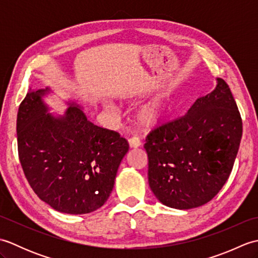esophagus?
I'll use <instances>...</instances> for the list:
<instances>
[{
    "instance_id": "34e87169",
    "label": "esophagus",
    "mask_w": 258,
    "mask_h": 258,
    "mask_svg": "<svg viewBox=\"0 0 258 258\" xmlns=\"http://www.w3.org/2000/svg\"><path fill=\"white\" fill-rule=\"evenodd\" d=\"M128 144L131 147H133V149H136V147H140L142 145L141 141L139 140V138H136V136H134V138H131L128 140Z\"/></svg>"
}]
</instances>
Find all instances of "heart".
<instances>
[{"mask_svg":"<svg viewBox=\"0 0 258 258\" xmlns=\"http://www.w3.org/2000/svg\"><path fill=\"white\" fill-rule=\"evenodd\" d=\"M164 112H165V107H164L163 98L156 97L146 104L145 106L141 108V111L138 114V120L139 123L144 126V127H150L157 124L162 119Z\"/></svg>","mask_w":258,"mask_h":258,"instance_id":"heart-1","label":"heart"}]
</instances>
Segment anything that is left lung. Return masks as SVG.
I'll list each match as a JSON object with an SVG mask.
<instances>
[{"mask_svg": "<svg viewBox=\"0 0 258 258\" xmlns=\"http://www.w3.org/2000/svg\"><path fill=\"white\" fill-rule=\"evenodd\" d=\"M243 123L229 86L217 79L187 114L149 134V184L164 205L189 210L210 202L226 183L239 149Z\"/></svg>", "mask_w": 258, "mask_h": 258, "instance_id": "1", "label": "left lung"}]
</instances>
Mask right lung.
I'll list each match as a JSON object with an SVG mask.
<instances>
[{
	"instance_id": "1",
	"label": "right lung",
	"mask_w": 258,
	"mask_h": 258,
	"mask_svg": "<svg viewBox=\"0 0 258 258\" xmlns=\"http://www.w3.org/2000/svg\"><path fill=\"white\" fill-rule=\"evenodd\" d=\"M43 93H27L18 112V151L25 177L54 210L94 212L111 194L127 141L91 123L78 106L70 107L62 118L45 114Z\"/></svg>"
}]
</instances>
